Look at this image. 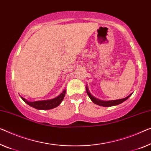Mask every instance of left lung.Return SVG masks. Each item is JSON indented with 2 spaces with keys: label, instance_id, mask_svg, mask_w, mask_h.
Returning <instances> with one entry per match:
<instances>
[{
  "label": "left lung",
  "instance_id": "left-lung-1",
  "mask_svg": "<svg viewBox=\"0 0 151 151\" xmlns=\"http://www.w3.org/2000/svg\"><path fill=\"white\" fill-rule=\"evenodd\" d=\"M86 91H87V93L89 97V98L91 99V100L94 103V104L99 105V106H106V107L112 106H116V105L120 104L122 102H124V101L127 100V99L129 98L132 94V93H131L130 95L128 96L127 97H126L125 98H123V99H119V100H110V101H103V100H99V99H98V98H96L95 97H94V96H92L91 93L89 92V89H88V87H86Z\"/></svg>",
  "mask_w": 151,
  "mask_h": 151
}]
</instances>
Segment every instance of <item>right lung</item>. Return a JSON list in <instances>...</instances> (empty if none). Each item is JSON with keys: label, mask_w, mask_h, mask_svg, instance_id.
Here are the masks:
<instances>
[{"label": "right lung", "mask_w": 151, "mask_h": 151, "mask_svg": "<svg viewBox=\"0 0 151 151\" xmlns=\"http://www.w3.org/2000/svg\"><path fill=\"white\" fill-rule=\"evenodd\" d=\"M65 93H66V90L64 89L60 95L55 98L47 100L35 101V102H29V101L26 100L25 98L22 97L21 98L27 104L35 108V109L39 110H49L54 109V108L57 107L58 106H59L61 104V102H62L63 99H64L65 96Z\"/></svg>", "instance_id": "1"}]
</instances>
